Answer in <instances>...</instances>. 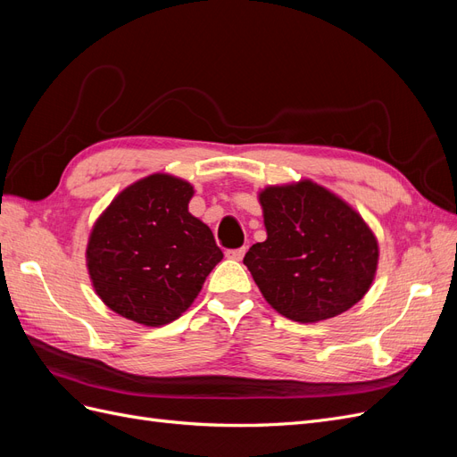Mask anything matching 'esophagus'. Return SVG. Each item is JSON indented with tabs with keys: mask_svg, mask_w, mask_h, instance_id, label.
Listing matches in <instances>:
<instances>
[{
	"mask_svg": "<svg viewBox=\"0 0 457 457\" xmlns=\"http://www.w3.org/2000/svg\"><path fill=\"white\" fill-rule=\"evenodd\" d=\"M244 253H245V247H238V250H227L225 252V255L232 261H240L244 257Z\"/></svg>",
	"mask_w": 457,
	"mask_h": 457,
	"instance_id": "34e87169",
	"label": "esophagus"
}]
</instances>
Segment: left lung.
Returning a JSON list of instances; mask_svg holds the SVG:
<instances>
[{"label":"left lung","instance_id":"left-lung-1","mask_svg":"<svg viewBox=\"0 0 457 457\" xmlns=\"http://www.w3.org/2000/svg\"><path fill=\"white\" fill-rule=\"evenodd\" d=\"M267 240L244 257L262 297L295 322L349 311L370 289L378 240L351 205L312 181L259 195Z\"/></svg>","mask_w":457,"mask_h":457}]
</instances>
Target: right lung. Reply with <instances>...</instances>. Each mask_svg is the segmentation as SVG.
<instances>
[{"mask_svg": "<svg viewBox=\"0 0 457 457\" xmlns=\"http://www.w3.org/2000/svg\"><path fill=\"white\" fill-rule=\"evenodd\" d=\"M192 195L183 179L154 173L106 207L87 244L91 282L106 307L163 326L192 305L223 259L210 227L188 213Z\"/></svg>", "mask_w": 457, "mask_h": 457, "instance_id": "obj_1", "label": "right lung"}]
</instances>
